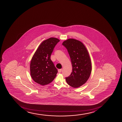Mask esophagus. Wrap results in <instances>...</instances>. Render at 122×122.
Here are the masks:
<instances>
[{"instance_id": "esophagus-1", "label": "esophagus", "mask_w": 122, "mask_h": 122, "mask_svg": "<svg viewBox=\"0 0 122 122\" xmlns=\"http://www.w3.org/2000/svg\"><path fill=\"white\" fill-rule=\"evenodd\" d=\"M62 69H60L58 70V71L59 73H60L62 72Z\"/></svg>"}]
</instances>
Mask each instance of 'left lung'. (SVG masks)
<instances>
[{
  "label": "left lung",
  "instance_id": "8db88e82",
  "mask_svg": "<svg viewBox=\"0 0 122 122\" xmlns=\"http://www.w3.org/2000/svg\"><path fill=\"white\" fill-rule=\"evenodd\" d=\"M62 45L68 51L73 67L72 72L66 77V81L74 88L80 87L86 83L92 71V63L87 49L78 40L69 38Z\"/></svg>",
  "mask_w": 122,
  "mask_h": 122
}]
</instances>
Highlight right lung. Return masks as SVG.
<instances>
[{
  "mask_svg": "<svg viewBox=\"0 0 122 122\" xmlns=\"http://www.w3.org/2000/svg\"><path fill=\"white\" fill-rule=\"evenodd\" d=\"M59 41L58 38L53 37L45 40L38 46L32 58L30 75L35 82L42 86L52 82L58 73L50 56Z\"/></svg>",
  "mask_w": 122,
  "mask_h": 122,
  "instance_id": "1",
  "label": "right lung"
}]
</instances>
